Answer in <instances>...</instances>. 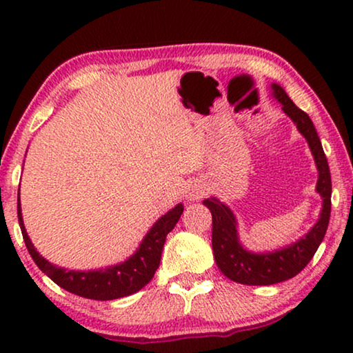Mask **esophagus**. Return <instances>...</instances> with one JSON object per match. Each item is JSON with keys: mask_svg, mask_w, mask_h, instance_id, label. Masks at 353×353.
Returning <instances> with one entry per match:
<instances>
[{"mask_svg": "<svg viewBox=\"0 0 353 353\" xmlns=\"http://www.w3.org/2000/svg\"><path fill=\"white\" fill-rule=\"evenodd\" d=\"M188 196H190L191 201H199L201 197L204 196V188L199 185H194L190 191H188Z\"/></svg>", "mask_w": 353, "mask_h": 353, "instance_id": "1", "label": "esophagus"}]
</instances>
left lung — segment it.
I'll use <instances>...</instances> for the list:
<instances>
[{
	"label": "left lung",
	"mask_w": 353,
	"mask_h": 353,
	"mask_svg": "<svg viewBox=\"0 0 353 353\" xmlns=\"http://www.w3.org/2000/svg\"><path fill=\"white\" fill-rule=\"evenodd\" d=\"M272 96L281 104L284 114L296 123L299 132L307 139L316 163V192L321 196L323 204L320 219L296 243L268 252H252L241 244L238 221L233 210L216 197L204 201V205L212 212V248L216 267L231 281L248 286H268L286 281L301 273L325 238L331 215V173L315 125L278 83H272Z\"/></svg>",
	"instance_id": "left-lung-1"
}]
</instances>
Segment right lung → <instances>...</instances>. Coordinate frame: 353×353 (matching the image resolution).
Here are the masks:
<instances>
[{"mask_svg": "<svg viewBox=\"0 0 353 353\" xmlns=\"http://www.w3.org/2000/svg\"><path fill=\"white\" fill-rule=\"evenodd\" d=\"M183 209H185L183 204H178L172 210H168L165 215H162L144 236L137 252L130 255L125 262L108 268L75 272V270H65L52 265L37 252L35 245L32 244L26 226H23L21 197L17 194L19 225H21L23 243H26L33 262L57 286L80 297L93 299V301H114V299L132 296L151 281L154 273L159 268V263H161V255L167 234L175 228L183 214Z\"/></svg>", "mask_w": 353, "mask_h": 353, "instance_id": "right-lung-1", "label": "right lung"}]
</instances>
